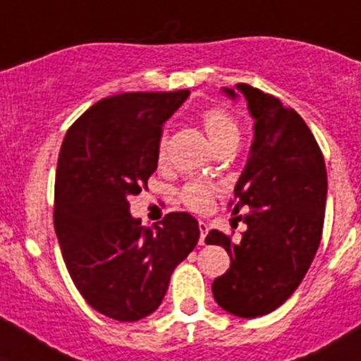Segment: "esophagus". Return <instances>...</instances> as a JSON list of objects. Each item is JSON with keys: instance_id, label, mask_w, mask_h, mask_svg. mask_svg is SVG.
<instances>
[{"instance_id": "esophagus-1", "label": "esophagus", "mask_w": 361, "mask_h": 361, "mask_svg": "<svg viewBox=\"0 0 361 361\" xmlns=\"http://www.w3.org/2000/svg\"><path fill=\"white\" fill-rule=\"evenodd\" d=\"M198 227H200V246H205V237H207L209 226L205 222H202V220H200Z\"/></svg>"}]
</instances>
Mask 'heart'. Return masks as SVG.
<instances>
[{
	"mask_svg": "<svg viewBox=\"0 0 361 361\" xmlns=\"http://www.w3.org/2000/svg\"><path fill=\"white\" fill-rule=\"evenodd\" d=\"M200 119H202L205 134L211 139V143L214 145V148L238 139L237 123L222 108H209V110H205L202 114ZM165 154L166 139L161 137V141L157 145V157L165 159ZM213 196L214 189L209 183H205V181H190L180 192L181 202L189 209H192V211H205V209H209V205L213 204Z\"/></svg>",
	"mask_w": 361,
	"mask_h": 361,
	"instance_id": "1",
	"label": "heart"
}]
</instances>
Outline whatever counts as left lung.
<instances>
[{"label":"left lung","instance_id":"1","mask_svg":"<svg viewBox=\"0 0 361 361\" xmlns=\"http://www.w3.org/2000/svg\"><path fill=\"white\" fill-rule=\"evenodd\" d=\"M229 99L244 97L255 119L247 163L235 185V209L247 231L240 242L211 229L207 244L226 247L231 268L213 283L214 301L238 317L274 312L307 275L321 242L326 202V169L316 137L292 108L247 84ZM241 95L238 96V93Z\"/></svg>","mask_w":361,"mask_h":361}]
</instances>
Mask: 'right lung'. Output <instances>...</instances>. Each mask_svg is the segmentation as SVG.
<instances>
[{
	"label": "right lung",
	"instance_id": "add662e5",
	"mask_svg": "<svg viewBox=\"0 0 361 361\" xmlns=\"http://www.w3.org/2000/svg\"><path fill=\"white\" fill-rule=\"evenodd\" d=\"M189 95V90L111 95L84 111L62 141L54 231L77 290L111 319L152 314L174 268L200 238L189 213H169L150 229L130 214L128 204L157 169L163 124Z\"/></svg>",
	"mask_w": 361,
	"mask_h": 361
}]
</instances>
